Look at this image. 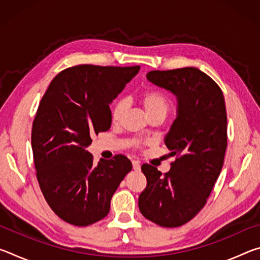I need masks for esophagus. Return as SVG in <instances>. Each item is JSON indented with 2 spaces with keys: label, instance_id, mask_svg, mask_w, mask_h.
<instances>
[{
  "label": "esophagus",
  "instance_id": "obj_1",
  "mask_svg": "<svg viewBox=\"0 0 260 260\" xmlns=\"http://www.w3.org/2000/svg\"><path fill=\"white\" fill-rule=\"evenodd\" d=\"M132 165H133V170L134 171H140L141 170V165L138 160H133L132 161Z\"/></svg>",
  "mask_w": 260,
  "mask_h": 260
}]
</instances>
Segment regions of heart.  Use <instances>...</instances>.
I'll return each mask as SVG.
<instances>
[{"label": "heart", "mask_w": 260, "mask_h": 260, "mask_svg": "<svg viewBox=\"0 0 260 260\" xmlns=\"http://www.w3.org/2000/svg\"><path fill=\"white\" fill-rule=\"evenodd\" d=\"M141 103L148 113L149 118L156 114L166 116L171 109V100L165 93L158 89H148L141 94ZM127 109V101L125 99H117L110 108V117L113 124H118L124 117ZM136 147L140 148L141 143L135 142Z\"/></svg>", "instance_id": "obj_1"}]
</instances>
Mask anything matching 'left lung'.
<instances>
[{
    "label": "left lung",
    "mask_w": 260,
    "mask_h": 260,
    "mask_svg": "<svg viewBox=\"0 0 260 260\" xmlns=\"http://www.w3.org/2000/svg\"><path fill=\"white\" fill-rule=\"evenodd\" d=\"M149 81L177 95V119L165 144L175 160L161 174L143 164L147 187L140 193L144 218L161 227H180L204 208L223 165L227 113L223 94L208 74L196 68L150 71Z\"/></svg>",
    "instance_id": "left-lung-1"
}]
</instances>
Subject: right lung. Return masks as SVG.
Returning a JSON list of instances; mask_svg holds the SVG:
<instances>
[{
	"label": "right lung",
	"mask_w": 260,
	"mask_h": 260,
	"mask_svg": "<svg viewBox=\"0 0 260 260\" xmlns=\"http://www.w3.org/2000/svg\"><path fill=\"white\" fill-rule=\"evenodd\" d=\"M140 67L77 65L52 79L32 126L37 179L51 210L74 226L107 217L110 202L132 170L124 155L100 159L86 150L111 126L110 107Z\"/></svg>",
	"instance_id": "1"
}]
</instances>
